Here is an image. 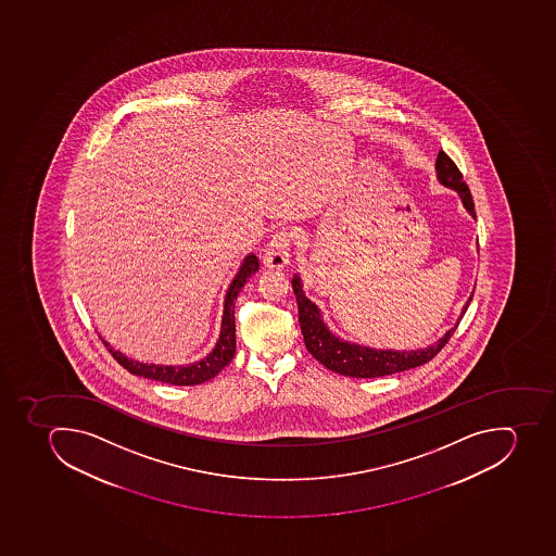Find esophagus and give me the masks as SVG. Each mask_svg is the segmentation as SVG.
Segmentation results:
<instances>
[{
    "label": "esophagus",
    "instance_id": "obj_1",
    "mask_svg": "<svg viewBox=\"0 0 556 556\" xmlns=\"http://www.w3.org/2000/svg\"><path fill=\"white\" fill-rule=\"evenodd\" d=\"M290 243H292V233L287 230L276 232L264 253V266L269 269H283L290 261Z\"/></svg>",
    "mask_w": 556,
    "mask_h": 556
}]
</instances>
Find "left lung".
Instances as JSON below:
<instances>
[{
	"instance_id": "8db88e82",
	"label": "left lung",
	"mask_w": 556,
	"mask_h": 556,
	"mask_svg": "<svg viewBox=\"0 0 556 556\" xmlns=\"http://www.w3.org/2000/svg\"><path fill=\"white\" fill-rule=\"evenodd\" d=\"M434 167H437V178L443 187L456 190L457 195L462 197L465 210L476 218L470 188L467 187L463 174L459 173V168L456 167L453 160L448 159L443 151H440ZM292 289H294L295 299H298L299 326H301L304 345L308 349L309 354L318 363H323L327 369L345 375V377L357 378L386 377V375L400 374L405 369L417 368V366L430 363L434 355L439 354L445 343L451 340L456 327L459 326V320L470 306L471 298H473V294H471L467 304L463 306L462 317L457 320L456 326L448 329L439 341H434L433 345L417 349V351H380V349H371V346L357 345V343L341 340L337 334H332L329 327L324 324L320 308L304 294L303 283H301V278L298 275L292 278Z\"/></svg>"
}]
</instances>
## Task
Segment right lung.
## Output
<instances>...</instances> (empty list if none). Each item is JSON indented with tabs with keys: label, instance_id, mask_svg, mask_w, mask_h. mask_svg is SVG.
Returning a JSON list of instances; mask_svg holds the SVG:
<instances>
[{
	"label": "right lung",
	"instance_id": "right-lung-1",
	"mask_svg": "<svg viewBox=\"0 0 556 556\" xmlns=\"http://www.w3.org/2000/svg\"><path fill=\"white\" fill-rule=\"evenodd\" d=\"M257 271L258 258L250 253L244 257L238 275L233 276L232 283L227 290L219 338L216 341L215 349L205 355L204 359L185 364V366H162V364L139 363V361L128 359L122 352L114 351L113 346H109L105 340H102L103 345L108 346L111 355L117 363L122 364L123 368L128 369L131 375H137V377L151 378L156 382L173 383V386H197V383L207 382L211 378H215L232 361L233 354H236L233 301L238 299L239 292L243 289L248 278Z\"/></svg>",
	"mask_w": 556,
	"mask_h": 556
}]
</instances>
